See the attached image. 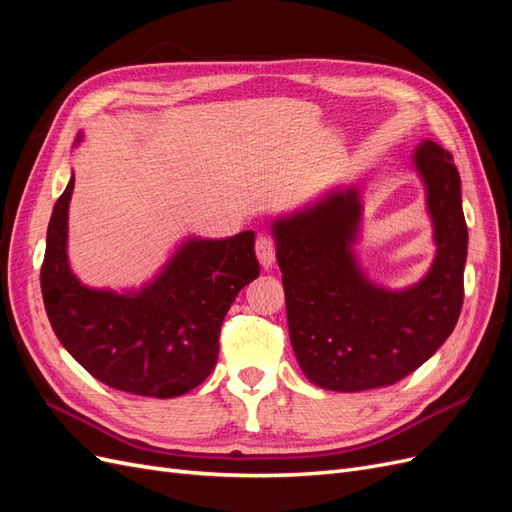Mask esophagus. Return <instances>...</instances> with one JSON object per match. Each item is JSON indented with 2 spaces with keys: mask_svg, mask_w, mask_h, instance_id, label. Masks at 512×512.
Here are the masks:
<instances>
[{
  "mask_svg": "<svg viewBox=\"0 0 512 512\" xmlns=\"http://www.w3.org/2000/svg\"><path fill=\"white\" fill-rule=\"evenodd\" d=\"M256 258L262 269H271L275 262V243L271 237L260 235L256 241Z\"/></svg>",
  "mask_w": 512,
  "mask_h": 512,
  "instance_id": "1",
  "label": "esophagus"
}]
</instances>
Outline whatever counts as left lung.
<instances>
[{"label": "left lung", "instance_id": "1", "mask_svg": "<svg viewBox=\"0 0 512 512\" xmlns=\"http://www.w3.org/2000/svg\"><path fill=\"white\" fill-rule=\"evenodd\" d=\"M412 168L425 190L436 256L410 286H384L361 265V183L271 222L290 344L305 378L320 389L389 386L421 367L455 329L468 258L461 179L451 153L429 138L412 151Z\"/></svg>", "mask_w": 512, "mask_h": 512}]
</instances>
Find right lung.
Listing matches in <instances>:
<instances>
[{
  "label": "right lung",
  "mask_w": 512,
  "mask_h": 512,
  "mask_svg": "<svg viewBox=\"0 0 512 512\" xmlns=\"http://www.w3.org/2000/svg\"><path fill=\"white\" fill-rule=\"evenodd\" d=\"M85 141L79 132L74 147ZM74 173L46 230L40 286L51 327L91 376L145 397H179L203 384L220 352V329L232 301L258 277L254 232L183 237L164 265L134 288H94L68 258V211Z\"/></svg>",
  "instance_id": "add662e5"
}]
</instances>
